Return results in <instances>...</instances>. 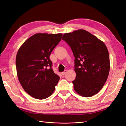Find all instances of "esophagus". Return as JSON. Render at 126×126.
Listing matches in <instances>:
<instances>
[{
	"mask_svg": "<svg viewBox=\"0 0 126 126\" xmlns=\"http://www.w3.org/2000/svg\"><path fill=\"white\" fill-rule=\"evenodd\" d=\"M66 72H67V71L66 70H65V71H63V72H61V74H62L63 75H65V74L66 73Z\"/></svg>",
	"mask_w": 126,
	"mask_h": 126,
	"instance_id": "1",
	"label": "esophagus"
}]
</instances>
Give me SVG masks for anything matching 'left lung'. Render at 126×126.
Segmentation results:
<instances>
[{
	"instance_id": "1",
	"label": "left lung",
	"mask_w": 126,
	"mask_h": 126,
	"mask_svg": "<svg viewBox=\"0 0 126 126\" xmlns=\"http://www.w3.org/2000/svg\"><path fill=\"white\" fill-rule=\"evenodd\" d=\"M62 39L75 57L76 78L72 81L76 93L90 97L102 89L109 74L110 56L104 43L86 30L65 33Z\"/></svg>"
}]
</instances>
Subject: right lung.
<instances>
[{
	"mask_svg": "<svg viewBox=\"0 0 126 126\" xmlns=\"http://www.w3.org/2000/svg\"><path fill=\"white\" fill-rule=\"evenodd\" d=\"M61 33H37L21 46L16 56L17 75L26 93L37 99L52 94L60 78L52 69L50 56L60 42Z\"/></svg>",
	"mask_w": 126,
	"mask_h": 126,
	"instance_id": "1",
	"label": "right lung"
}]
</instances>
